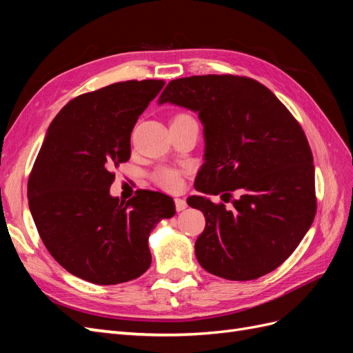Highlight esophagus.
I'll list each match as a JSON object with an SVG mask.
<instances>
[{"mask_svg":"<svg viewBox=\"0 0 353 353\" xmlns=\"http://www.w3.org/2000/svg\"><path fill=\"white\" fill-rule=\"evenodd\" d=\"M175 208L176 212H183L187 209V201L184 199H175Z\"/></svg>","mask_w":353,"mask_h":353,"instance_id":"1","label":"esophagus"}]
</instances>
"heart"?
Segmentation results:
<instances>
[{"instance_id":"obj_1","label":"heart","mask_w":353,"mask_h":353,"mask_svg":"<svg viewBox=\"0 0 353 353\" xmlns=\"http://www.w3.org/2000/svg\"><path fill=\"white\" fill-rule=\"evenodd\" d=\"M153 181L160 188H163L166 191H176L183 185V174H181V170L174 168H159L153 174Z\"/></svg>"}]
</instances>
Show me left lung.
Here are the masks:
<instances>
[{
  "label": "left lung",
  "mask_w": 353,
  "mask_h": 353,
  "mask_svg": "<svg viewBox=\"0 0 353 353\" xmlns=\"http://www.w3.org/2000/svg\"><path fill=\"white\" fill-rule=\"evenodd\" d=\"M199 113L205 163L187 201L206 227L196 241L199 263L234 281L256 280L290 256L316 213L315 169L307 138L294 116L261 82L236 74L174 79L159 99Z\"/></svg>",
  "instance_id": "left-lung-1"
}]
</instances>
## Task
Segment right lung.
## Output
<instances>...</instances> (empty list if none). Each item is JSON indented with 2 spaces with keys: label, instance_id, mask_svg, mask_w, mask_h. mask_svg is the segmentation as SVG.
<instances>
[{
  "label": "right lung",
  "instance_id": "obj_1",
  "mask_svg": "<svg viewBox=\"0 0 353 353\" xmlns=\"http://www.w3.org/2000/svg\"><path fill=\"white\" fill-rule=\"evenodd\" d=\"M165 81L116 82L72 99L52 119L28 181L32 218L47 250L94 284L138 279L152 263L148 234L175 215L174 200L138 190L112 197L113 168L130 160L131 132Z\"/></svg>",
  "mask_w": 353,
  "mask_h": 353
}]
</instances>
